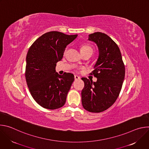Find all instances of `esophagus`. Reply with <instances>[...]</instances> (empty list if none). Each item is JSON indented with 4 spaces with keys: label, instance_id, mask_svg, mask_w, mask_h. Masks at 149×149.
<instances>
[{
    "label": "esophagus",
    "instance_id": "34e87169",
    "mask_svg": "<svg viewBox=\"0 0 149 149\" xmlns=\"http://www.w3.org/2000/svg\"><path fill=\"white\" fill-rule=\"evenodd\" d=\"M74 79H75V80H78V79H80V77H78V75H74Z\"/></svg>",
    "mask_w": 149,
    "mask_h": 149
}]
</instances>
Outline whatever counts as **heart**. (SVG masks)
<instances>
[{"label": "heart", "instance_id": "1", "mask_svg": "<svg viewBox=\"0 0 149 149\" xmlns=\"http://www.w3.org/2000/svg\"><path fill=\"white\" fill-rule=\"evenodd\" d=\"M80 50H81V52L82 54H84L87 53V52H91L93 54V48L88 44H84V45H82Z\"/></svg>", "mask_w": 149, "mask_h": 149}]
</instances>
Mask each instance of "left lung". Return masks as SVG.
<instances>
[{"label":"left lung","mask_w":149,"mask_h":149,"mask_svg":"<svg viewBox=\"0 0 149 149\" xmlns=\"http://www.w3.org/2000/svg\"><path fill=\"white\" fill-rule=\"evenodd\" d=\"M88 40L95 42L99 50L94 70L91 72L97 81L81 78L84 82L82 104L88 111L100 113L110 108L119 96L125 76V66L118 45L107 35L95 32L89 35Z\"/></svg>","instance_id":"1"}]
</instances>
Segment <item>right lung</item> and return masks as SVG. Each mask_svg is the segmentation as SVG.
<instances>
[{
    "mask_svg": "<svg viewBox=\"0 0 149 149\" xmlns=\"http://www.w3.org/2000/svg\"><path fill=\"white\" fill-rule=\"evenodd\" d=\"M77 35L51 31L38 38L26 55L25 78L31 95L43 108L55 110L66 102L74 81L71 73L62 75L55 72L56 63L62 59L67 46Z\"/></svg>",
    "mask_w": 149,
    "mask_h": 149,
    "instance_id": "right-lung-1",
    "label": "right lung"
}]
</instances>
